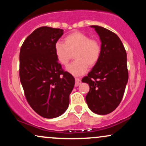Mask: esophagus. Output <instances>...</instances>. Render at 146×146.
Returning <instances> with one entry per match:
<instances>
[{
    "mask_svg": "<svg viewBox=\"0 0 146 146\" xmlns=\"http://www.w3.org/2000/svg\"><path fill=\"white\" fill-rule=\"evenodd\" d=\"M81 84V80L80 78H75V86H78L79 85Z\"/></svg>",
    "mask_w": 146,
    "mask_h": 146,
    "instance_id": "esophagus-1",
    "label": "esophagus"
}]
</instances>
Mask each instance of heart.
I'll return each instance as SVG.
<instances>
[{
    "mask_svg": "<svg viewBox=\"0 0 146 146\" xmlns=\"http://www.w3.org/2000/svg\"><path fill=\"white\" fill-rule=\"evenodd\" d=\"M64 43L58 41L54 45L57 60L60 64L66 66L71 59L72 53L75 60L68 65L66 71L74 76L84 74L90 66L98 62L101 56V45L98 40L82 32H73L64 39Z\"/></svg>",
    "mask_w": 146,
    "mask_h": 146,
    "instance_id": "1",
    "label": "heart"
}]
</instances>
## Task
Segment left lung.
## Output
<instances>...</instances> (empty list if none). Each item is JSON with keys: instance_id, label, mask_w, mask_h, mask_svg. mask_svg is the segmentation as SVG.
I'll return each instance as SVG.
<instances>
[{"instance_id": "8db88e82", "label": "left lung", "mask_w": 146, "mask_h": 146, "mask_svg": "<svg viewBox=\"0 0 146 146\" xmlns=\"http://www.w3.org/2000/svg\"><path fill=\"white\" fill-rule=\"evenodd\" d=\"M101 40V56L82 82L89 85L86 96L89 109L98 115H107L121 102L128 80L127 55L121 40L110 30L91 25Z\"/></svg>"}]
</instances>
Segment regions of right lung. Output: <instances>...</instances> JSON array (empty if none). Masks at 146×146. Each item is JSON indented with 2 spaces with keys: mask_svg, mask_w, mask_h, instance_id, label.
I'll list each match as a JSON object with an SVG mask.
<instances>
[{
  "mask_svg": "<svg viewBox=\"0 0 146 146\" xmlns=\"http://www.w3.org/2000/svg\"><path fill=\"white\" fill-rule=\"evenodd\" d=\"M63 29L42 27L26 38L20 51V79L27 100L44 118H56L67 110L75 79L58 63L54 45Z\"/></svg>",
  "mask_w": 146,
  "mask_h": 146,
  "instance_id": "right-lung-1",
  "label": "right lung"
}]
</instances>
